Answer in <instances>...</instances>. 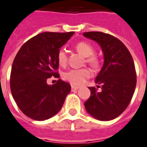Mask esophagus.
Instances as JSON below:
<instances>
[{
  "instance_id": "1",
  "label": "esophagus",
  "mask_w": 147,
  "mask_h": 147,
  "mask_svg": "<svg viewBox=\"0 0 147 147\" xmlns=\"http://www.w3.org/2000/svg\"><path fill=\"white\" fill-rule=\"evenodd\" d=\"M80 88V87H76V86H71V91H76V90H78Z\"/></svg>"
}]
</instances>
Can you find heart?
Instances as JSON below:
<instances>
[{
    "instance_id": "heart-1",
    "label": "heart",
    "mask_w": 147,
    "mask_h": 147,
    "mask_svg": "<svg viewBox=\"0 0 147 147\" xmlns=\"http://www.w3.org/2000/svg\"><path fill=\"white\" fill-rule=\"evenodd\" d=\"M76 49L84 57H87L86 61L92 67L98 66V59L94 56V49L87 42H80L76 45ZM57 61L59 65L64 66L67 63V53L65 50L60 49L57 53ZM91 72L88 68L70 69L63 74L64 79L73 85H81L91 76Z\"/></svg>"
}]
</instances>
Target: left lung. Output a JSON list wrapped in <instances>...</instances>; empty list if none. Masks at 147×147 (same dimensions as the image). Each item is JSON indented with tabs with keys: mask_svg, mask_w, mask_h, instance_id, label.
<instances>
[{
	"mask_svg": "<svg viewBox=\"0 0 147 147\" xmlns=\"http://www.w3.org/2000/svg\"><path fill=\"white\" fill-rule=\"evenodd\" d=\"M84 36L95 41L102 49L103 65L95 83L101 91L88 88L91 96L84 106L89 115L101 121L119 116L131 102L136 87V72L133 58L123 43L111 35L88 32Z\"/></svg>",
	"mask_w": 147,
	"mask_h": 147,
	"instance_id": "left-lung-1",
	"label": "left lung"
}]
</instances>
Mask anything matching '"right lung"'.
<instances>
[{
    "label": "right lung",
    "mask_w": 147,
    "mask_h": 147,
    "mask_svg": "<svg viewBox=\"0 0 147 147\" xmlns=\"http://www.w3.org/2000/svg\"><path fill=\"white\" fill-rule=\"evenodd\" d=\"M74 32H42L25 42L13 60L10 88L20 111L37 121L49 119L62 108L71 85L61 80L49 85L47 80L59 78L57 53Z\"/></svg>",
    "instance_id": "1"
}]
</instances>
